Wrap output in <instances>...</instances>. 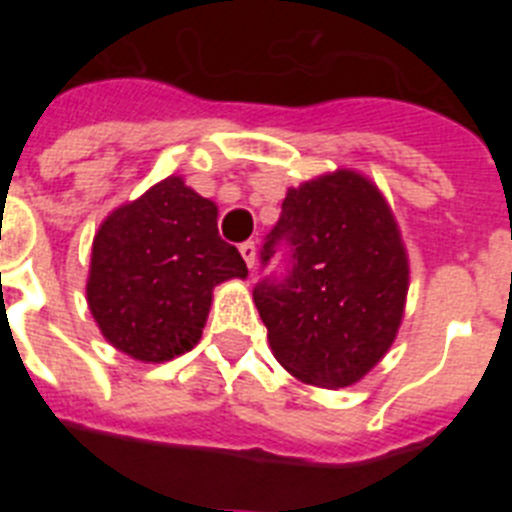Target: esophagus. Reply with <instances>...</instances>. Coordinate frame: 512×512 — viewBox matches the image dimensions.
<instances>
[{"instance_id":"34e87169","label":"esophagus","mask_w":512,"mask_h":512,"mask_svg":"<svg viewBox=\"0 0 512 512\" xmlns=\"http://www.w3.org/2000/svg\"><path fill=\"white\" fill-rule=\"evenodd\" d=\"M241 256H243V261H246L248 264V269H256V243L253 241H246V243H241Z\"/></svg>"}]
</instances>
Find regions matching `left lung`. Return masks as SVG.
<instances>
[{
	"label": "left lung",
	"instance_id": "1",
	"mask_svg": "<svg viewBox=\"0 0 512 512\" xmlns=\"http://www.w3.org/2000/svg\"><path fill=\"white\" fill-rule=\"evenodd\" d=\"M279 246L284 277L253 287L271 354L307 384L359 382L390 351L408 297V253L390 205L356 171L318 176L287 192L261 264Z\"/></svg>",
	"mask_w": 512,
	"mask_h": 512
}]
</instances>
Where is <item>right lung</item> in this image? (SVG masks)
I'll list each match as a JSON object with an SVG mask.
<instances>
[{
	"label": "right lung",
	"mask_w": 512,
	"mask_h": 512,
	"mask_svg": "<svg viewBox=\"0 0 512 512\" xmlns=\"http://www.w3.org/2000/svg\"><path fill=\"white\" fill-rule=\"evenodd\" d=\"M246 274L217 233L215 202L169 176L99 225L87 302L117 351L161 364L197 346L212 289Z\"/></svg>",
	"instance_id": "right-lung-1"
}]
</instances>
